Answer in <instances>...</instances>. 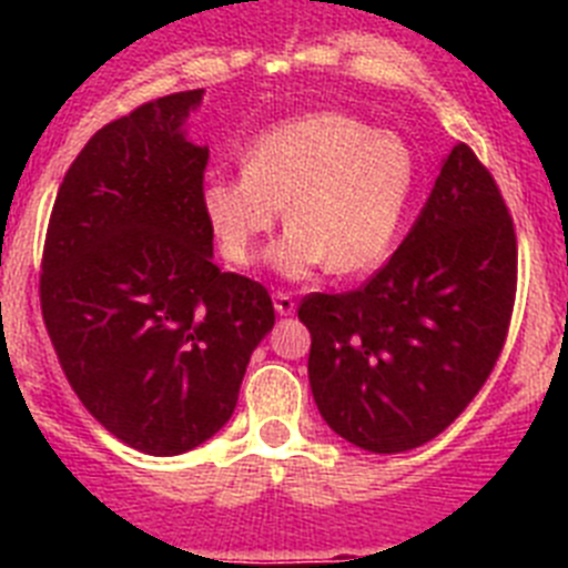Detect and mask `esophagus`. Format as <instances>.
I'll list each match as a JSON object with an SVG mask.
<instances>
[{"label": "esophagus", "instance_id": "34e87169", "mask_svg": "<svg viewBox=\"0 0 568 568\" xmlns=\"http://www.w3.org/2000/svg\"><path fill=\"white\" fill-rule=\"evenodd\" d=\"M273 304H275V313H278V315H293V313H295L293 295L275 293V295H273Z\"/></svg>", "mask_w": 568, "mask_h": 568}]
</instances>
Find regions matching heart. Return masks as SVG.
<instances>
[{
    "instance_id": "heart-1",
    "label": "heart",
    "mask_w": 568,
    "mask_h": 568,
    "mask_svg": "<svg viewBox=\"0 0 568 568\" xmlns=\"http://www.w3.org/2000/svg\"><path fill=\"white\" fill-rule=\"evenodd\" d=\"M415 190L413 148L389 130L321 110L273 124L241 155L239 175H210L199 204L224 258L250 267L287 207L275 273L310 278L378 267Z\"/></svg>"
}]
</instances>
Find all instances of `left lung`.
Listing matches in <instances>:
<instances>
[{
	"mask_svg": "<svg viewBox=\"0 0 568 568\" xmlns=\"http://www.w3.org/2000/svg\"><path fill=\"white\" fill-rule=\"evenodd\" d=\"M515 281L518 241L498 184L455 144L393 258L361 290L301 301L321 418L375 455L438 438L504 349Z\"/></svg>",
	"mask_w": 568,
	"mask_h": 568,
	"instance_id": "1",
	"label": "left lung"
}]
</instances>
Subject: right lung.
<instances>
[{
    "label": "right lung",
    "instance_id": "obj_1",
    "mask_svg": "<svg viewBox=\"0 0 568 568\" xmlns=\"http://www.w3.org/2000/svg\"><path fill=\"white\" fill-rule=\"evenodd\" d=\"M202 99H155L84 144L53 202L39 281L73 393L110 435L159 458L227 424L275 324L258 281L213 264L199 204L210 153L184 128Z\"/></svg>",
    "mask_w": 568,
    "mask_h": 568
}]
</instances>
